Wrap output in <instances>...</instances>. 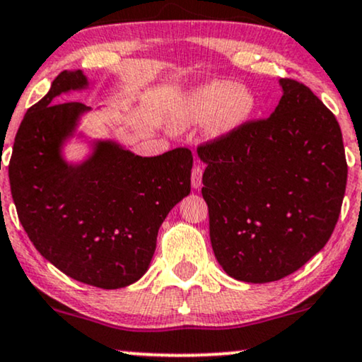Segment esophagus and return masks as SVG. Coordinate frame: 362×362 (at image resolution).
Wrapping results in <instances>:
<instances>
[{"label":"esophagus","mask_w":362,"mask_h":362,"mask_svg":"<svg viewBox=\"0 0 362 362\" xmlns=\"http://www.w3.org/2000/svg\"><path fill=\"white\" fill-rule=\"evenodd\" d=\"M202 166H194L192 168V171H191V185H192V187H194V189H199L201 187V185H202Z\"/></svg>","instance_id":"esophagus-1"}]
</instances>
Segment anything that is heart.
Segmentation results:
<instances>
[{
    "label": "heart",
    "instance_id": "1",
    "mask_svg": "<svg viewBox=\"0 0 362 362\" xmlns=\"http://www.w3.org/2000/svg\"><path fill=\"white\" fill-rule=\"evenodd\" d=\"M257 98L245 86L211 81L182 93L173 105L171 127L182 132L206 123V135L219 140L235 133L254 115Z\"/></svg>",
    "mask_w": 362,
    "mask_h": 362
}]
</instances>
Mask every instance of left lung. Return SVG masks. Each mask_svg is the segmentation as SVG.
Listing matches in <instances>:
<instances>
[{
    "label": "left lung",
    "instance_id": "1",
    "mask_svg": "<svg viewBox=\"0 0 362 362\" xmlns=\"http://www.w3.org/2000/svg\"><path fill=\"white\" fill-rule=\"evenodd\" d=\"M280 87L269 118L197 148L212 250L227 275L249 284L284 279L323 249L348 180L333 113L303 83Z\"/></svg>",
    "mask_w": 362,
    "mask_h": 362
}]
</instances>
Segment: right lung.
Wrapping results in <instances>:
<instances>
[{"mask_svg": "<svg viewBox=\"0 0 362 362\" xmlns=\"http://www.w3.org/2000/svg\"><path fill=\"white\" fill-rule=\"evenodd\" d=\"M87 87L82 71H64L26 112L9 185L19 221L44 259L74 280L115 290L150 267L163 221L191 191L192 155L176 148L143 158L113 140H88L86 160L69 163L64 145L92 108L59 97Z\"/></svg>", "mask_w": 362, "mask_h": 362, "instance_id": "right-lung-1", "label": "right lung"}]
</instances>
